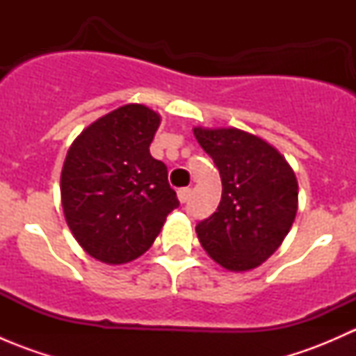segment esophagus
I'll list each match as a JSON object with an SVG mask.
<instances>
[{
  "label": "esophagus",
  "instance_id": "esophagus-1",
  "mask_svg": "<svg viewBox=\"0 0 356 356\" xmlns=\"http://www.w3.org/2000/svg\"><path fill=\"white\" fill-rule=\"evenodd\" d=\"M177 198H179V201H181V203H188V200L191 198V189H189V188L179 189Z\"/></svg>",
  "mask_w": 356,
  "mask_h": 356
}]
</instances>
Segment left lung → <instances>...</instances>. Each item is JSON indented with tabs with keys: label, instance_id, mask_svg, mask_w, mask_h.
Returning <instances> with one entry per match:
<instances>
[{
	"label": "left lung",
	"instance_id": "left-lung-1",
	"mask_svg": "<svg viewBox=\"0 0 356 356\" xmlns=\"http://www.w3.org/2000/svg\"><path fill=\"white\" fill-rule=\"evenodd\" d=\"M222 179L217 211L196 225L203 250L231 272L260 267L288 236L298 210V181L286 158L236 127H195Z\"/></svg>",
	"mask_w": 356,
	"mask_h": 356
}]
</instances>
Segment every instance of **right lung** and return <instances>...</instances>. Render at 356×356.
I'll return each instance as SVG.
<instances>
[{"label":"right lung","instance_id":"1","mask_svg":"<svg viewBox=\"0 0 356 356\" xmlns=\"http://www.w3.org/2000/svg\"><path fill=\"white\" fill-rule=\"evenodd\" d=\"M160 115L129 103L84 129L60 179L67 225L88 254L108 265L149 250L179 207L163 161L149 155Z\"/></svg>","mask_w":356,"mask_h":356}]
</instances>
